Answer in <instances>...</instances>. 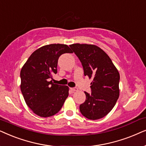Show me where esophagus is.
Instances as JSON below:
<instances>
[{"label": "esophagus", "instance_id": "esophagus-1", "mask_svg": "<svg viewBox=\"0 0 146 146\" xmlns=\"http://www.w3.org/2000/svg\"><path fill=\"white\" fill-rule=\"evenodd\" d=\"M71 90L73 91V92H75V91H77L78 90V89L77 87H73V88H71Z\"/></svg>", "mask_w": 146, "mask_h": 146}]
</instances>
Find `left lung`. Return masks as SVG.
<instances>
[{
    "mask_svg": "<svg viewBox=\"0 0 146 146\" xmlns=\"http://www.w3.org/2000/svg\"><path fill=\"white\" fill-rule=\"evenodd\" d=\"M82 63L85 76L93 79L91 93L79 106L81 114L96 120L110 113L119 96V73L110 57L99 46L90 44L69 45Z\"/></svg>",
    "mask_w": 146,
    "mask_h": 146,
    "instance_id": "left-lung-1",
    "label": "left lung"
}]
</instances>
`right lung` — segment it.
Segmentation results:
<instances>
[{
	"label": "right lung",
	"mask_w": 146,
	"mask_h": 146,
	"mask_svg": "<svg viewBox=\"0 0 146 146\" xmlns=\"http://www.w3.org/2000/svg\"><path fill=\"white\" fill-rule=\"evenodd\" d=\"M73 51L67 44H50L31 54L21 71V90L34 113L42 117L53 116L61 110L69 96V87L50 81L57 73L58 59Z\"/></svg>",
	"instance_id": "obj_1"
}]
</instances>
